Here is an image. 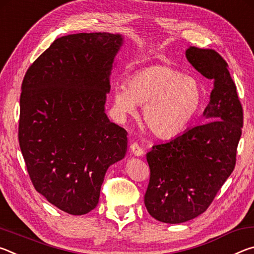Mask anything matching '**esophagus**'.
<instances>
[{
    "label": "esophagus",
    "instance_id": "obj_1",
    "mask_svg": "<svg viewBox=\"0 0 254 254\" xmlns=\"http://www.w3.org/2000/svg\"><path fill=\"white\" fill-rule=\"evenodd\" d=\"M130 149H131V151H132V153L134 154V156H136V157H140V156H142L143 154V150H142V148L140 147L139 144L137 143H132L131 145H130Z\"/></svg>",
    "mask_w": 254,
    "mask_h": 254
}]
</instances>
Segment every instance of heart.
<instances>
[{
  "instance_id": "obj_1",
  "label": "heart",
  "mask_w": 254,
  "mask_h": 254,
  "mask_svg": "<svg viewBox=\"0 0 254 254\" xmlns=\"http://www.w3.org/2000/svg\"><path fill=\"white\" fill-rule=\"evenodd\" d=\"M204 102L199 81L166 65L135 71L127 86L117 85L113 106L120 117L136 115L143 106V122L153 135L170 139L182 133L198 113Z\"/></svg>"
}]
</instances>
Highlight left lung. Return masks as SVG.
Wrapping results in <instances>:
<instances>
[{
    "label": "left lung",
    "mask_w": 254,
    "mask_h": 254,
    "mask_svg": "<svg viewBox=\"0 0 254 254\" xmlns=\"http://www.w3.org/2000/svg\"><path fill=\"white\" fill-rule=\"evenodd\" d=\"M186 58L196 70L214 80L206 122L153 145L144 205L156 220L178 224L192 220L212 204L234 170L242 134L243 109L227 63L213 49L189 47Z\"/></svg>",
    "instance_id": "left-lung-1"
}]
</instances>
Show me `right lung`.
Instances as JSON below:
<instances>
[{
    "instance_id": "obj_1",
    "label": "right lung",
    "mask_w": 254,
    "mask_h": 254,
    "mask_svg": "<svg viewBox=\"0 0 254 254\" xmlns=\"http://www.w3.org/2000/svg\"><path fill=\"white\" fill-rule=\"evenodd\" d=\"M121 34L76 33L56 39L24 75L19 143L38 192L84 215L98 204L109 167L124 158L127 132L105 114Z\"/></svg>"
}]
</instances>
